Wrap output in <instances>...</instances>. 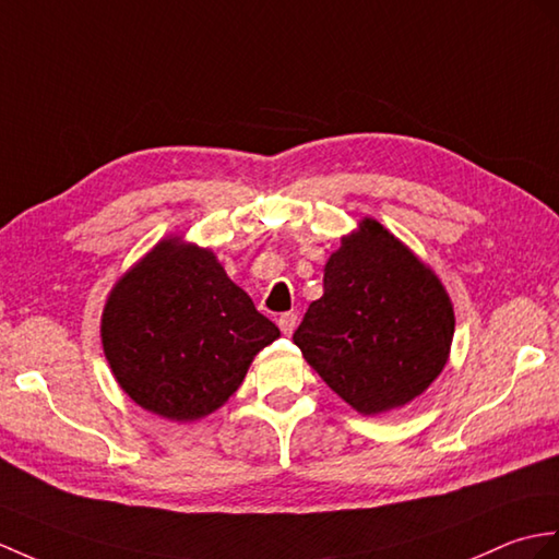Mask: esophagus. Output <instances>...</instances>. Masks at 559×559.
<instances>
[{
  "label": "esophagus",
  "instance_id": "obj_1",
  "mask_svg": "<svg viewBox=\"0 0 559 559\" xmlns=\"http://www.w3.org/2000/svg\"><path fill=\"white\" fill-rule=\"evenodd\" d=\"M278 329L283 331V335H293V331L297 329V314H295V311H285V314L278 317Z\"/></svg>",
  "mask_w": 559,
  "mask_h": 559
}]
</instances>
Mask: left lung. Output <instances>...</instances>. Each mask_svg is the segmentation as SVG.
<instances>
[{
	"instance_id": "obj_1",
	"label": "left lung",
	"mask_w": 559,
	"mask_h": 559,
	"mask_svg": "<svg viewBox=\"0 0 559 559\" xmlns=\"http://www.w3.org/2000/svg\"><path fill=\"white\" fill-rule=\"evenodd\" d=\"M455 311L443 283L379 221L361 218L323 269L293 343L359 414L419 397L450 357Z\"/></svg>"
}]
</instances>
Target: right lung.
<instances>
[{
  "label": "right lung",
  "instance_id": "1",
  "mask_svg": "<svg viewBox=\"0 0 559 559\" xmlns=\"http://www.w3.org/2000/svg\"><path fill=\"white\" fill-rule=\"evenodd\" d=\"M281 335L212 250L166 238L114 285L102 347L135 405L171 421L216 412Z\"/></svg>",
  "mask_w": 559,
  "mask_h": 559
}]
</instances>
